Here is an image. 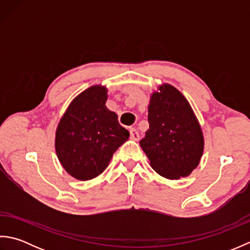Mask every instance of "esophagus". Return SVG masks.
I'll return each instance as SVG.
<instances>
[{
    "label": "esophagus",
    "instance_id": "34e87169",
    "mask_svg": "<svg viewBox=\"0 0 250 250\" xmlns=\"http://www.w3.org/2000/svg\"><path fill=\"white\" fill-rule=\"evenodd\" d=\"M130 137H131V140H133V141H139L140 134H139V132L136 131V129H134V128L130 129Z\"/></svg>",
    "mask_w": 250,
    "mask_h": 250
}]
</instances>
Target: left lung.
<instances>
[{
    "label": "left lung",
    "mask_w": 250,
    "mask_h": 250,
    "mask_svg": "<svg viewBox=\"0 0 250 250\" xmlns=\"http://www.w3.org/2000/svg\"><path fill=\"white\" fill-rule=\"evenodd\" d=\"M148 122L140 145L151 167L167 179L187 177L204 149L201 125L187 99L172 84H161L150 97Z\"/></svg>",
    "instance_id": "1"
}]
</instances>
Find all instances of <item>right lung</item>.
I'll return each mask as SVG.
<instances>
[{
  "label": "right lung",
  "instance_id": "right-lung-1",
  "mask_svg": "<svg viewBox=\"0 0 250 250\" xmlns=\"http://www.w3.org/2000/svg\"><path fill=\"white\" fill-rule=\"evenodd\" d=\"M107 89L84 90L68 105L56 131L55 147L63 168L78 180L99 176L130 133L105 106Z\"/></svg>",
  "mask_w": 250,
  "mask_h": 250
}]
</instances>
